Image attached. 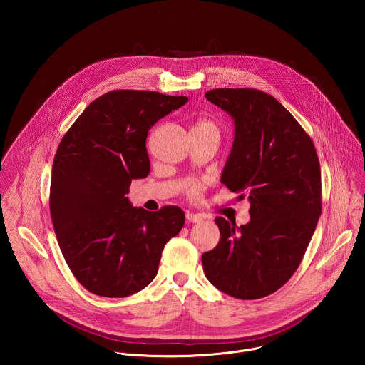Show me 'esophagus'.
Here are the masks:
<instances>
[{
  "mask_svg": "<svg viewBox=\"0 0 365 365\" xmlns=\"http://www.w3.org/2000/svg\"><path fill=\"white\" fill-rule=\"evenodd\" d=\"M186 220L187 222H200L203 220V217L200 214H192V212H187L186 214Z\"/></svg>",
  "mask_w": 365,
  "mask_h": 365,
  "instance_id": "1",
  "label": "esophagus"
}]
</instances>
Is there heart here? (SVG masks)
<instances>
[{
    "label": "heart",
    "mask_w": 365,
    "mask_h": 365,
    "mask_svg": "<svg viewBox=\"0 0 365 365\" xmlns=\"http://www.w3.org/2000/svg\"><path fill=\"white\" fill-rule=\"evenodd\" d=\"M193 128H196V130H206V131H215V133L220 134V130H218L217 124L212 123V121H210V120H200V121H197V123L193 125ZM200 192H202V185H200V183H193V185L189 187V195H190L192 197H197V196L200 195Z\"/></svg>",
    "instance_id": "1"
}]
</instances>
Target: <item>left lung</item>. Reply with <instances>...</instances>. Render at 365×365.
Wrapping results in <instances>:
<instances>
[{
	"label": "left lung",
	"instance_id": "8db88e82",
	"mask_svg": "<svg viewBox=\"0 0 365 365\" xmlns=\"http://www.w3.org/2000/svg\"><path fill=\"white\" fill-rule=\"evenodd\" d=\"M206 99L228 113L234 143L221 182L250 202L241 227L215 218L221 238L202 254L218 290L244 300L279 290L297 270L322 212L321 166L314 141L272 95L212 89Z\"/></svg>",
	"mask_w": 365,
	"mask_h": 365
}]
</instances>
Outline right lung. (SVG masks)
I'll list each match as a JSON object with an SVG mask.
<instances>
[{"instance_id":"right-lung-1","label":"right lung","mask_w":365,"mask_h":365,"mask_svg":"<svg viewBox=\"0 0 365 365\" xmlns=\"http://www.w3.org/2000/svg\"><path fill=\"white\" fill-rule=\"evenodd\" d=\"M187 96L120 89L92 101L63 135L51 168L50 214L76 280L91 293L125 297L158 274L166 242L185 212H148L131 205L133 179L150 172L148 130Z\"/></svg>"}]
</instances>
